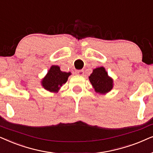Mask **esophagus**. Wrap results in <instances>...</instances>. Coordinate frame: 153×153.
<instances>
[{
    "mask_svg": "<svg viewBox=\"0 0 153 153\" xmlns=\"http://www.w3.org/2000/svg\"><path fill=\"white\" fill-rule=\"evenodd\" d=\"M84 71L83 70H78V71H75V74L78 75H80V76H82L83 75H84Z\"/></svg>",
    "mask_w": 153,
    "mask_h": 153,
    "instance_id": "34e87169",
    "label": "esophagus"
}]
</instances>
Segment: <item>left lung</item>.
I'll use <instances>...</instances> for the list:
<instances>
[{"instance_id":"left-lung-1","label":"left lung","mask_w":153,"mask_h":153,"mask_svg":"<svg viewBox=\"0 0 153 153\" xmlns=\"http://www.w3.org/2000/svg\"><path fill=\"white\" fill-rule=\"evenodd\" d=\"M91 85L96 92L106 94L113 87V80L108 76L104 67H99L94 69L93 72L89 77Z\"/></svg>"}]
</instances>
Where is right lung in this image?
Masks as SVG:
<instances>
[{
    "label": "right lung",
    "mask_w": 153,
    "mask_h": 153,
    "mask_svg": "<svg viewBox=\"0 0 153 153\" xmlns=\"http://www.w3.org/2000/svg\"><path fill=\"white\" fill-rule=\"evenodd\" d=\"M70 72H63L59 66L53 65L50 67L47 75L41 81L42 86L50 92H58L61 87L66 82Z\"/></svg>",
    "instance_id": "right-lung-1"
}]
</instances>
